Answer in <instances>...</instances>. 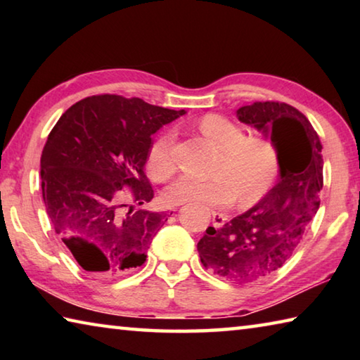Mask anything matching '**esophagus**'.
Masks as SVG:
<instances>
[{
  "label": "esophagus",
  "instance_id": "1",
  "mask_svg": "<svg viewBox=\"0 0 360 360\" xmlns=\"http://www.w3.org/2000/svg\"><path fill=\"white\" fill-rule=\"evenodd\" d=\"M225 221H227V216L222 214V212L212 211V225H214L216 229H221L225 224Z\"/></svg>",
  "mask_w": 360,
  "mask_h": 360
}]
</instances>
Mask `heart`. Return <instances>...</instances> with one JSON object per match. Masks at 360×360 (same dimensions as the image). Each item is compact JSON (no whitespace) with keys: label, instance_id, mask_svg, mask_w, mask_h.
I'll return each mask as SVG.
<instances>
[{"label":"heart","instance_id":"1","mask_svg":"<svg viewBox=\"0 0 360 360\" xmlns=\"http://www.w3.org/2000/svg\"><path fill=\"white\" fill-rule=\"evenodd\" d=\"M198 130L219 149L211 178L181 176L167 188L172 205L197 202L211 208H225L238 200L243 208L259 203L271 191L281 169L276 143L264 135H246L241 125L221 114H206L197 122ZM173 131H163L150 144L148 173L154 181H168L176 172Z\"/></svg>","mask_w":360,"mask_h":360}]
</instances>
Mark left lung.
I'll list each match as a JSON object with an SVG mask.
<instances>
[{"label":"left lung","mask_w":360,"mask_h":360,"mask_svg":"<svg viewBox=\"0 0 360 360\" xmlns=\"http://www.w3.org/2000/svg\"><path fill=\"white\" fill-rule=\"evenodd\" d=\"M238 119L268 133L281 155L279 182L260 202L221 229L208 227L197 249L206 268L227 281H257L284 265L319 208L321 139L297 108L281 101L243 106Z\"/></svg>","instance_id":"1"}]
</instances>
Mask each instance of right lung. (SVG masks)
<instances>
[{"label": "right lung", "mask_w": 360, "mask_h": 360, "mask_svg": "<svg viewBox=\"0 0 360 360\" xmlns=\"http://www.w3.org/2000/svg\"><path fill=\"white\" fill-rule=\"evenodd\" d=\"M184 109L103 94L70 109L49 133L41 188L56 233L85 271L114 278L141 266L167 212L129 211L154 197L144 165L152 135Z\"/></svg>", "instance_id": "1"}]
</instances>
